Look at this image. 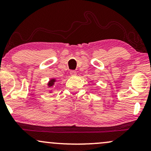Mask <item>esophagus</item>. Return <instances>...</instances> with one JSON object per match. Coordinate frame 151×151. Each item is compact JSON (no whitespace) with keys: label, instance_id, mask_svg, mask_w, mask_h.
Listing matches in <instances>:
<instances>
[{"label":"esophagus","instance_id":"esophagus-1","mask_svg":"<svg viewBox=\"0 0 151 151\" xmlns=\"http://www.w3.org/2000/svg\"><path fill=\"white\" fill-rule=\"evenodd\" d=\"M70 74L72 76H74V75H76V74H77V72H76L75 70H71L70 71Z\"/></svg>","mask_w":151,"mask_h":151}]
</instances>
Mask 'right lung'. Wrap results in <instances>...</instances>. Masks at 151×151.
Listing matches in <instances>:
<instances>
[{
  "instance_id": "right-lung-1",
  "label": "right lung",
  "mask_w": 151,
  "mask_h": 151,
  "mask_svg": "<svg viewBox=\"0 0 151 151\" xmlns=\"http://www.w3.org/2000/svg\"><path fill=\"white\" fill-rule=\"evenodd\" d=\"M54 82H55V79H52L51 81H50V82H49V86H52L53 84H54Z\"/></svg>"
}]
</instances>
